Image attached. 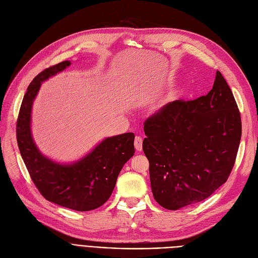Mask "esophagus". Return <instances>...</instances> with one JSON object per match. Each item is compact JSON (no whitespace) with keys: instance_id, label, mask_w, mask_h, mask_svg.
<instances>
[{"instance_id":"obj_1","label":"esophagus","mask_w":258,"mask_h":258,"mask_svg":"<svg viewBox=\"0 0 258 258\" xmlns=\"http://www.w3.org/2000/svg\"><path fill=\"white\" fill-rule=\"evenodd\" d=\"M135 146L138 151H141L143 149V139L141 137H136L135 139Z\"/></svg>"}]
</instances>
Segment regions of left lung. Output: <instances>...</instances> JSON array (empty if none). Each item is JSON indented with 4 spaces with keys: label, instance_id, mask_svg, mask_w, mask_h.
Instances as JSON below:
<instances>
[{
    "label": "left lung",
    "instance_id": "obj_1",
    "mask_svg": "<svg viewBox=\"0 0 258 258\" xmlns=\"http://www.w3.org/2000/svg\"><path fill=\"white\" fill-rule=\"evenodd\" d=\"M153 197L176 211L200 202L228 180L241 139V118L219 71L213 89L194 100H174L144 122Z\"/></svg>",
    "mask_w": 258,
    "mask_h": 258
}]
</instances>
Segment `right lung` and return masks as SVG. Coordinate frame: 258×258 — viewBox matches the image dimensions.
Instances as JSON below:
<instances>
[{"mask_svg":"<svg viewBox=\"0 0 258 258\" xmlns=\"http://www.w3.org/2000/svg\"><path fill=\"white\" fill-rule=\"evenodd\" d=\"M70 66V61H62L45 69L30 82L17 120V141L30 178L40 194L63 208L87 212L101 207L110 198L123 164L135 154V135L128 132L107 138L73 164L56 163L39 151L30 131L34 99L41 82Z\"/></svg>","mask_w":258,"mask_h":258,"instance_id":"right-lung-1","label":"right lung"}]
</instances>
